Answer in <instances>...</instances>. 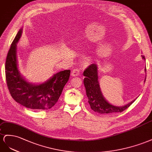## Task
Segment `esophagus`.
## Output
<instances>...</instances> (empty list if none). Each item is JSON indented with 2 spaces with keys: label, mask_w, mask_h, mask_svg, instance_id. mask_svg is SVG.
I'll list each match as a JSON object with an SVG mask.
<instances>
[{
  "label": "esophagus",
  "mask_w": 152,
  "mask_h": 152,
  "mask_svg": "<svg viewBox=\"0 0 152 152\" xmlns=\"http://www.w3.org/2000/svg\"><path fill=\"white\" fill-rule=\"evenodd\" d=\"M72 76H77L80 75V69H75L72 71Z\"/></svg>",
  "instance_id": "esophagus-1"
}]
</instances>
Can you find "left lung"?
Instances as JSON below:
<instances>
[{"label": "left lung", "mask_w": 152, "mask_h": 152, "mask_svg": "<svg viewBox=\"0 0 152 152\" xmlns=\"http://www.w3.org/2000/svg\"><path fill=\"white\" fill-rule=\"evenodd\" d=\"M145 60L144 56H142ZM97 66L95 64H91L83 72L85 76L83 82L86 89V94L88 99V103L91 109L100 114H113L115 113L122 112L128 108L135 101L136 99L124 106H116L111 104L104 97L101 91L98 81ZM145 71H146V67ZM146 79L145 80V82Z\"/></svg>", "instance_id": "8db88e82"}]
</instances>
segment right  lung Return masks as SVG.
<instances>
[{"label":"right lung","mask_w":152,"mask_h":152,"mask_svg":"<svg viewBox=\"0 0 152 152\" xmlns=\"http://www.w3.org/2000/svg\"><path fill=\"white\" fill-rule=\"evenodd\" d=\"M21 34L22 28L17 33L6 57L5 72L7 88L12 97L21 105L35 110H49L58 101L71 71H60L39 85L26 81L20 75L17 62L16 44Z\"/></svg>","instance_id":"right-lung-1"}]
</instances>
